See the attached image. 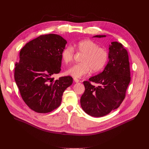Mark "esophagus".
I'll list each match as a JSON object with an SVG mask.
<instances>
[{
	"mask_svg": "<svg viewBox=\"0 0 149 149\" xmlns=\"http://www.w3.org/2000/svg\"><path fill=\"white\" fill-rule=\"evenodd\" d=\"M74 81L76 82V83H77V82H78L79 81V79H77V78H74Z\"/></svg>",
	"mask_w": 149,
	"mask_h": 149,
	"instance_id": "1",
	"label": "esophagus"
}]
</instances>
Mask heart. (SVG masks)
Here are the masks:
<instances>
[{"label":"heart","mask_w":149,"mask_h":149,"mask_svg":"<svg viewBox=\"0 0 149 149\" xmlns=\"http://www.w3.org/2000/svg\"><path fill=\"white\" fill-rule=\"evenodd\" d=\"M73 48L84 55L81 58L82 63L74 65L67 70V74L75 78H79L88 74L91 70L98 72L103 69L109 59L107 49L98 47L95 42L91 39H84L74 45ZM68 47L61 53V58L65 63L71 62L74 57V51Z\"/></svg>","instance_id":"heart-1"}]
</instances>
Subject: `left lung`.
Returning <instances> with one entry per match:
<instances>
[{"mask_svg": "<svg viewBox=\"0 0 149 149\" xmlns=\"http://www.w3.org/2000/svg\"><path fill=\"white\" fill-rule=\"evenodd\" d=\"M111 44L109 61L103 71L89 78V81L83 82L85 91L81 97V106L85 112L93 117H102L117 109L124 99L130 82L128 52L121 43L112 42ZM91 81L98 83L99 86H93Z\"/></svg>", "mask_w": 149, "mask_h": 149, "instance_id": "1", "label": "left lung"}]
</instances>
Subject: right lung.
Segmentation results:
<instances>
[{
	"mask_svg": "<svg viewBox=\"0 0 149 149\" xmlns=\"http://www.w3.org/2000/svg\"><path fill=\"white\" fill-rule=\"evenodd\" d=\"M67 42L56 34L40 35L29 41L20 50L15 68V80L21 97L28 107L39 113L58 108L63 93L73 79L52 77L61 71V53Z\"/></svg>",
	"mask_w": 149,
	"mask_h": 149,
	"instance_id": "right-lung-1",
	"label": "right lung"
}]
</instances>
